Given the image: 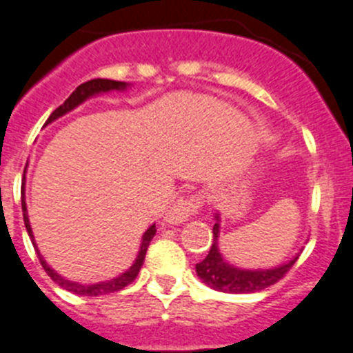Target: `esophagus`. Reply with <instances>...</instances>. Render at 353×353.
Here are the masks:
<instances>
[{
  "instance_id": "1",
  "label": "esophagus",
  "mask_w": 353,
  "mask_h": 353,
  "mask_svg": "<svg viewBox=\"0 0 353 353\" xmlns=\"http://www.w3.org/2000/svg\"><path fill=\"white\" fill-rule=\"evenodd\" d=\"M199 199L196 196H188V199H179L172 203L165 214V221L170 225H179V223L188 221L199 209Z\"/></svg>"
}]
</instances>
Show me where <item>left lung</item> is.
I'll return each mask as SVG.
<instances>
[{
  "label": "left lung",
  "instance_id": "left-lung-1",
  "mask_svg": "<svg viewBox=\"0 0 353 353\" xmlns=\"http://www.w3.org/2000/svg\"><path fill=\"white\" fill-rule=\"evenodd\" d=\"M219 214H216V223H214V239L210 245L209 254L205 259L196 263V275L200 281L210 289H216L219 292H228V294H249V292H258L270 285L284 279L285 273L292 268V265L298 259V254L291 261L284 263L281 266L270 270H243L230 265L223 258L217 240H219Z\"/></svg>",
  "mask_w": 353,
  "mask_h": 353
}]
</instances>
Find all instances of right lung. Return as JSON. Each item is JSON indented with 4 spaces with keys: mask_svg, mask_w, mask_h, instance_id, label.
I'll return each mask as SVG.
<instances>
[{
    "mask_svg": "<svg viewBox=\"0 0 353 353\" xmlns=\"http://www.w3.org/2000/svg\"><path fill=\"white\" fill-rule=\"evenodd\" d=\"M127 87H128V85L125 83V81L104 80V78H95V80L85 81V83H81L80 87L77 88V90L72 92V94L69 95L68 99H65L62 106H59L57 110H55L54 113H52L50 117H48L47 123H45V125L52 123V121H54V120L61 118L62 114H65V113H69V111H72L77 106H80L81 102H85V101H87V99L94 97V95L104 94V92H111V90H125V88H127ZM24 179H26V170H24ZM22 214H24L26 230H28L29 239H31L32 245H34L36 254H38L39 263H41L43 270H45V272L48 273V276H50V279L55 282V284H59L62 289H65V291L74 292V294H80V296L110 294V292H117V291H120V289L127 288L128 284H132V282L136 281L137 273H139L141 266H143V263H144V258H146L148 245H150V242H151V240H153L154 233H157V226H154V225H151L150 228H148L146 232H144L143 242H141L139 254H137L136 261H134V265H132L130 268L127 270V272H123V273H121V275H118L117 279H111V281H106V282H99V284H80V282L65 281L64 276H61L57 272H55L54 268H50V266L47 265V261H45V258H43V256L39 254L38 247H36V242H34V235H32L31 223H29V217H28V207H26V199H24V188H22Z\"/></svg>",
    "mask_w": 353,
    "mask_h": 353,
    "instance_id": "obj_1",
    "label": "right lung"
}]
</instances>
